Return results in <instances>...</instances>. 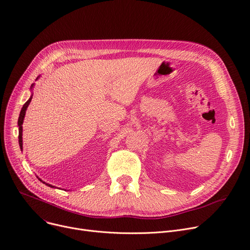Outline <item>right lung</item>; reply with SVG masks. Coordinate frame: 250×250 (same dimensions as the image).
<instances>
[{
    "label": "right lung",
    "mask_w": 250,
    "mask_h": 250,
    "mask_svg": "<svg viewBox=\"0 0 250 250\" xmlns=\"http://www.w3.org/2000/svg\"><path fill=\"white\" fill-rule=\"evenodd\" d=\"M33 85L34 84H32L31 85V88L30 89H32L33 88ZM31 99H32V95L30 96V98L25 102V104L23 105V107H22V109H21V111H20V114H19V118H18V126H19V146H20V149L22 150V147H23V143H22V125H23V120H24V117H25V113H26V109H27V107H28V105H29V103L31 102ZM39 180H41L42 182H43L41 178H38ZM43 183H45V182H43ZM45 185L47 186V187H49V188H55V187H52L51 185H48V183H45Z\"/></svg>",
    "instance_id": "right-lung-1"
}]
</instances>
